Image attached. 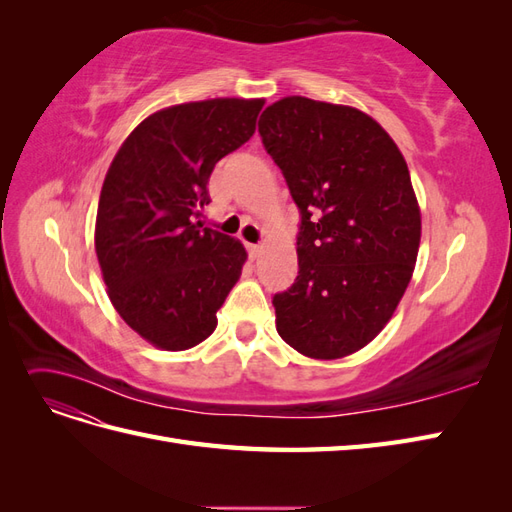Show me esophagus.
<instances>
[{"mask_svg":"<svg viewBox=\"0 0 512 512\" xmlns=\"http://www.w3.org/2000/svg\"><path fill=\"white\" fill-rule=\"evenodd\" d=\"M247 252H250V258H256L260 252V245L256 243H247Z\"/></svg>","mask_w":512,"mask_h":512,"instance_id":"1","label":"esophagus"}]
</instances>
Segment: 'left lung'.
<instances>
[{"mask_svg":"<svg viewBox=\"0 0 512 512\" xmlns=\"http://www.w3.org/2000/svg\"><path fill=\"white\" fill-rule=\"evenodd\" d=\"M258 132L301 213L299 275L273 297L277 333L312 359H342L384 329L410 284L421 211L408 164L352 106L282 98Z\"/></svg>","mask_w":512,"mask_h":512,"instance_id":"1","label":"left lung"}]
</instances>
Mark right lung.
<instances>
[{
	"label": "right lung",
	"instance_id": "obj_1",
	"mask_svg": "<svg viewBox=\"0 0 512 512\" xmlns=\"http://www.w3.org/2000/svg\"><path fill=\"white\" fill-rule=\"evenodd\" d=\"M265 100L215 98L138 123L108 168L96 254L108 299L164 350H188L218 327L245 247L200 222L213 166L252 138Z\"/></svg>",
	"mask_w": 512,
	"mask_h": 512
}]
</instances>
